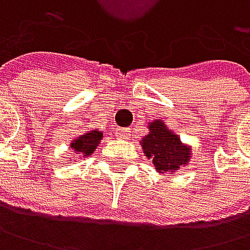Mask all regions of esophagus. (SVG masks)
Instances as JSON below:
<instances>
[{
    "instance_id": "1",
    "label": "esophagus",
    "mask_w": 250,
    "mask_h": 250,
    "mask_svg": "<svg viewBox=\"0 0 250 250\" xmlns=\"http://www.w3.org/2000/svg\"><path fill=\"white\" fill-rule=\"evenodd\" d=\"M115 137L120 138V140L130 138V129H127V127H118L117 130H115Z\"/></svg>"
}]
</instances>
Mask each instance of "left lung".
<instances>
[{
	"label": "left lung",
	"instance_id": "1",
	"mask_svg": "<svg viewBox=\"0 0 250 250\" xmlns=\"http://www.w3.org/2000/svg\"><path fill=\"white\" fill-rule=\"evenodd\" d=\"M144 155L152 160L160 173H175L190 160V147L184 146L161 120L149 123V133L141 140Z\"/></svg>",
	"mask_w": 250,
	"mask_h": 250
}]
</instances>
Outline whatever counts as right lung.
<instances>
[{"mask_svg": "<svg viewBox=\"0 0 250 250\" xmlns=\"http://www.w3.org/2000/svg\"><path fill=\"white\" fill-rule=\"evenodd\" d=\"M101 138H103V132L101 130H97V129L89 130V132L84 133V135L75 138L70 143V149L75 153H78V155L83 157V158L89 157V155H92V152H95V149H97Z\"/></svg>", "mask_w": 250, "mask_h": 250, "instance_id": "add662e5", "label": "right lung"}]
</instances>
